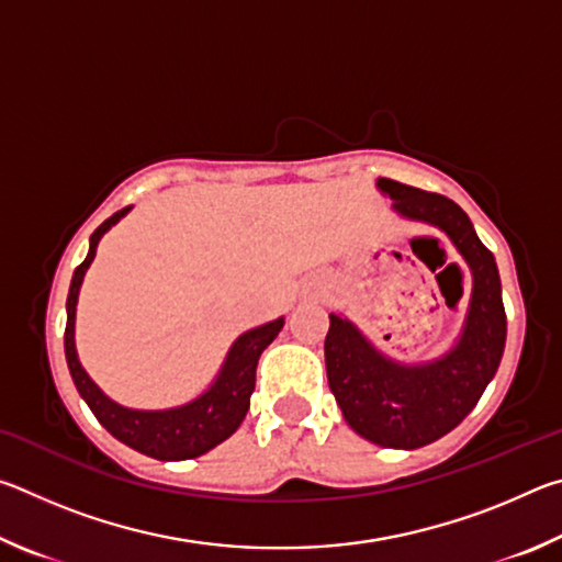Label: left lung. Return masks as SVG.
I'll use <instances>...</instances> for the list:
<instances>
[{
  "label": "left lung",
  "mask_w": 562,
  "mask_h": 562,
  "mask_svg": "<svg viewBox=\"0 0 562 562\" xmlns=\"http://www.w3.org/2000/svg\"><path fill=\"white\" fill-rule=\"evenodd\" d=\"M394 207L451 237L473 272L471 310L451 355L426 367L384 359L355 325L329 315L325 361L329 389L347 424L386 449H418L456 429L479 404L506 347V310L493 252L479 240L459 205L446 195L379 178Z\"/></svg>",
  "instance_id": "8db88e82"
}]
</instances>
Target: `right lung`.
Returning a JSON list of instances; mask_svg holds the SVG:
<instances>
[{"label":"right lung","instance_id":"1","mask_svg":"<svg viewBox=\"0 0 562 562\" xmlns=\"http://www.w3.org/2000/svg\"><path fill=\"white\" fill-rule=\"evenodd\" d=\"M128 207L113 213L109 221H103L91 235V247L87 260L74 270L69 297H66V331H64V351L69 361V372L76 389L89 404L93 416L99 418L103 429L116 436L131 449L150 456L158 461H186L203 456L205 451L215 449L227 436L237 431L243 418L250 408V396L255 392V369L262 349L280 335L284 319H274L270 325L255 327L235 341L231 355H227L223 372L217 382L207 392L195 398L193 404H186L170 412H131L113 404L109 396H103L101 389L91 382L89 374L83 372L76 357L74 347V317H76V300H79V288L83 272L97 255V245L101 235L109 231L113 223H119Z\"/></svg>","mask_w":562,"mask_h":562}]
</instances>
